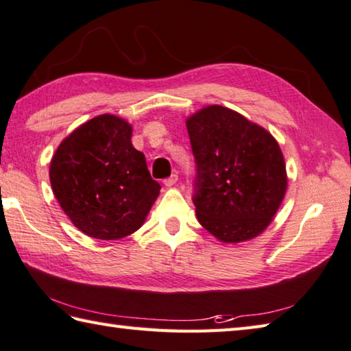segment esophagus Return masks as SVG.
I'll return each mask as SVG.
<instances>
[{"label":"esophagus","mask_w":351,"mask_h":351,"mask_svg":"<svg viewBox=\"0 0 351 351\" xmlns=\"http://www.w3.org/2000/svg\"><path fill=\"white\" fill-rule=\"evenodd\" d=\"M177 180H178V176H177V174H173L171 177L165 178V180H163V184H165V186L171 188V186H174V184L177 183Z\"/></svg>","instance_id":"1"}]
</instances>
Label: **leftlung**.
I'll return each instance as SVG.
<instances>
[{"instance_id":"1","label":"left lung","mask_w":351,"mask_h":351,"mask_svg":"<svg viewBox=\"0 0 351 351\" xmlns=\"http://www.w3.org/2000/svg\"><path fill=\"white\" fill-rule=\"evenodd\" d=\"M186 128L195 158L193 202L198 221L223 243L260 235L287 189L278 142L221 105L197 111Z\"/></svg>"}]
</instances>
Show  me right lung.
Wrapping results in <instances>:
<instances>
[{"label":"right lung","mask_w":351,"mask_h":351,"mask_svg":"<svg viewBox=\"0 0 351 351\" xmlns=\"http://www.w3.org/2000/svg\"><path fill=\"white\" fill-rule=\"evenodd\" d=\"M123 119L101 114L59 145L50 163L53 194L71 223L97 240H119L142 226L160 193Z\"/></svg>","instance_id":"obj_1"}]
</instances>
